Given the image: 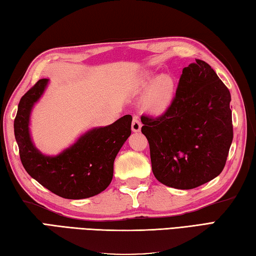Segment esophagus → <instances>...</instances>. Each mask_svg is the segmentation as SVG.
<instances>
[{
	"label": "esophagus",
	"mask_w": 256,
	"mask_h": 256,
	"mask_svg": "<svg viewBox=\"0 0 256 256\" xmlns=\"http://www.w3.org/2000/svg\"><path fill=\"white\" fill-rule=\"evenodd\" d=\"M132 129L134 132H140V129H142V122H140V119H139L138 116H134L132 122Z\"/></svg>",
	"instance_id": "34e87169"
}]
</instances>
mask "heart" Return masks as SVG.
Wrapping results in <instances>:
<instances>
[{
	"label": "heart",
	"mask_w": 256,
	"mask_h": 256,
	"mask_svg": "<svg viewBox=\"0 0 256 256\" xmlns=\"http://www.w3.org/2000/svg\"><path fill=\"white\" fill-rule=\"evenodd\" d=\"M152 79V76L150 74H144L139 82V89H146L150 84ZM174 94H175V82H174L172 76L167 74L159 76L149 86L144 100V108L152 114H162L172 104Z\"/></svg>",
	"instance_id": "1"
}]
</instances>
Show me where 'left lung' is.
Returning a JSON list of instances; mask_svg holds the SVG:
<instances>
[{"instance_id":"left-lung-1","label":"left lung","mask_w":256,"mask_h":256,"mask_svg":"<svg viewBox=\"0 0 256 256\" xmlns=\"http://www.w3.org/2000/svg\"><path fill=\"white\" fill-rule=\"evenodd\" d=\"M230 102L228 86L205 61L196 59L182 69L166 112L156 118L142 116L158 182L192 190L220 175L233 140Z\"/></svg>"}]
</instances>
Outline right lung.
<instances>
[{"label":"right lung","instance_id":"obj_1","mask_svg":"<svg viewBox=\"0 0 256 256\" xmlns=\"http://www.w3.org/2000/svg\"><path fill=\"white\" fill-rule=\"evenodd\" d=\"M48 82V79L38 80L18 102L14 134L22 165L28 175L58 196L68 200L92 197L112 182L114 158L132 134V117L126 114L109 126L89 130L59 155H43L32 142L28 124L33 106Z\"/></svg>","mask_w":256,"mask_h":256}]
</instances>
